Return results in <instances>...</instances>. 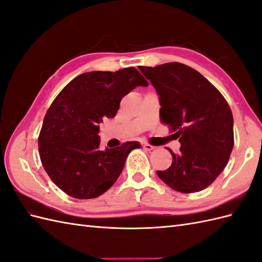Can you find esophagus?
<instances>
[{"instance_id": "34e87169", "label": "esophagus", "mask_w": 262, "mask_h": 262, "mask_svg": "<svg viewBox=\"0 0 262 262\" xmlns=\"http://www.w3.org/2000/svg\"><path fill=\"white\" fill-rule=\"evenodd\" d=\"M143 148H144L145 150H151V149H154L155 147H154V146H151V145L147 144V143H144V144H143Z\"/></svg>"}]
</instances>
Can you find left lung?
Wrapping results in <instances>:
<instances>
[{
  "mask_svg": "<svg viewBox=\"0 0 262 262\" xmlns=\"http://www.w3.org/2000/svg\"><path fill=\"white\" fill-rule=\"evenodd\" d=\"M160 96V115L181 143L172 165L159 178L182 193L204 190L227 166L234 144L233 116L208 79L183 63L139 67Z\"/></svg>",
  "mask_w": 262,
  "mask_h": 262,
  "instance_id": "left-lung-1",
  "label": "left lung"
}]
</instances>
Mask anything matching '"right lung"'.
<instances>
[{"label": "right lung", "instance_id": "right-lung-1", "mask_svg": "<svg viewBox=\"0 0 262 262\" xmlns=\"http://www.w3.org/2000/svg\"><path fill=\"white\" fill-rule=\"evenodd\" d=\"M148 82L136 68L91 71L76 77L53 100L39 135L46 172L60 190L76 199H94L112 187L137 142L99 149V124L114 118L120 100Z\"/></svg>", "mask_w": 262, "mask_h": 262}]
</instances>
